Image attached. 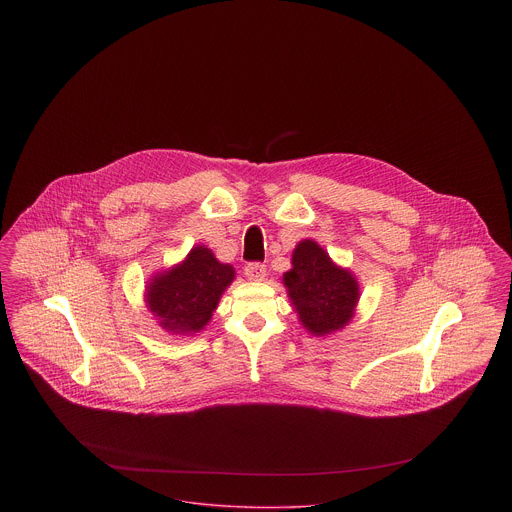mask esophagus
<instances>
[{
    "instance_id": "1",
    "label": "esophagus",
    "mask_w": 512,
    "mask_h": 512,
    "mask_svg": "<svg viewBox=\"0 0 512 512\" xmlns=\"http://www.w3.org/2000/svg\"><path fill=\"white\" fill-rule=\"evenodd\" d=\"M244 276L254 282H262L266 278V266L262 262H250L244 266Z\"/></svg>"
}]
</instances>
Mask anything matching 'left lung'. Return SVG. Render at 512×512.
Masks as SVG:
<instances>
[{
	"instance_id": "left-lung-1",
	"label": "left lung",
	"mask_w": 512,
	"mask_h": 512,
	"mask_svg": "<svg viewBox=\"0 0 512 512\" xmlns=\"http://www.w3.org/2000/svg\"><path fill=\"white\" fill-rule=\"evenodd\" d=\"M292 264L284 284L303 327L313 335H327L345 327L359 301L357 280L337 268L313 240L297 244Z\"/></svg>"
}]
</instances>
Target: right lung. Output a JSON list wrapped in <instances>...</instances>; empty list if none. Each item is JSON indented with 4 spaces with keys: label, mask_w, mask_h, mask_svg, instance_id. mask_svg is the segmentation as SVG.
I'll return each mask as SVG.
<instances>
[{
    "label": "right lung",
    "mask_w": 512,
    "mask_h": 512,
    "mask_svg": "<svg viewBox=\"0 0 512 512\" xmlns=\"http://www.w3.org/2000/svg\"><path fill=\"white\" fill-rule=\"evenodd\" d=\"M232 280V266L220 264L209 248L197 246L183 264L149 284L147 303L163 329L197 333L209 323Z\"/></svg>",
    "instance_id": "add662e5"
}]
</instances>
